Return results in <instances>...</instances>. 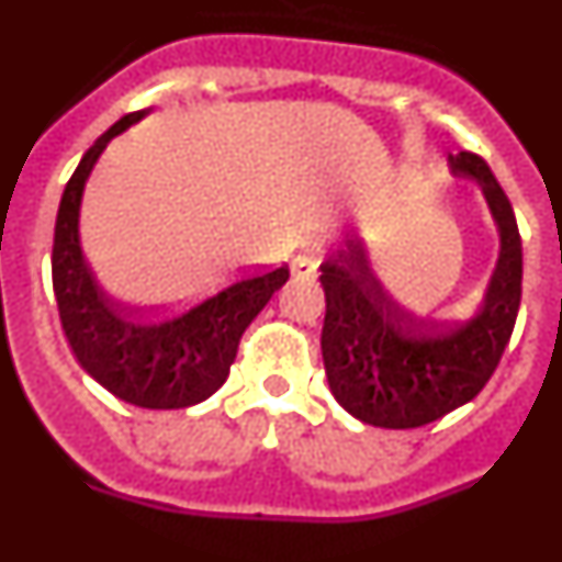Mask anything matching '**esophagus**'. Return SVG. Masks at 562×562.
Wrapping results in <instances>:
<instances>
[{
	"label": "esophagus",
	"instance_id": "34e87169",
	"mask_svg": "<svg viewBox=\"0 0 562 562\" xmlns=\"http://www.w3.org/2000/svg\"><path fill=\"white\" fill-rule=\"evenodd\" d=\"M290 270H292V276H295V278H304V281H315V278H317V261H315V258H310V256H297V258H292Z\"/></svg>",
	"mask_w": 562,
	"mask_h": 562
}]
</instances>
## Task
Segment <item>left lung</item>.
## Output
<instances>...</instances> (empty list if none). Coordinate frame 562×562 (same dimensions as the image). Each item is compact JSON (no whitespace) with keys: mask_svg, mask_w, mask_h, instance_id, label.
<instances>
[{"mask_svg":"<svg viewBox=\"0 0 562 562\" xmlns=\"http://www.w3.org/2000/svg\"><path fill=\"white\" fill-rule=\"evenodd\" d=\"M450 168L484 188L501 233L484 304L467 324L434 326L402 315L371 276L360 247L331 252L321 265L326 292L321 349L329 389L342 408L374 428H422L461 408L479 396L513 337L524 278L513 205L479 154H453Z\"/></svg>","mask_w":562,"mask_h":562,"instance_id":"8db88e82","label":"left lung"}]
</instances>
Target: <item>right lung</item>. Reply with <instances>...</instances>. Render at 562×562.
I'll return each mask as SVG.
<instances>
[{
  "instance_id": "add662e5",
  "label": "right lung",
  "mask_w": 562,
  "mask_h": 562,
  "mask_svg": "<svg viewBox=\"0 0 562 562\" xmlns=\"http://www.w3.org/2000/svg\"><path fill=\"white\" fill-rule=\"evenodd\" d=\"M146 114H123L81 157L64 188L53 236V292L72 355L109 394L137 408L173 411L207 400L231 374L238 340L272 292L290 278L286 267L238 278L202 304L177 315L143 317L123 310L98 286L78 245V211L89 171L112 137Z\"/></svg>"
}]
</instances>
